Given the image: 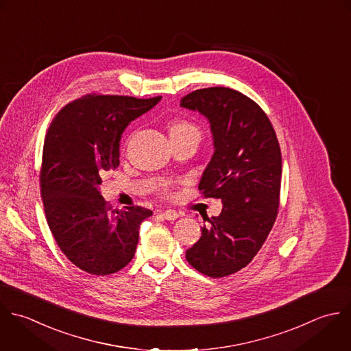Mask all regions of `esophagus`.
Masks as SVG:
<instances>
[{"label":"esophagus","mask_w":351,"mask_h":351,"mask_svg":"<svg viewBox=\"0 0 351 351\" xmlns=\"http://www.w3.org/2000/svg\"><path fill=\"white\" fill-rule=\"evenodd\" d=\"M161 216L165 219V220H169V221H173L179 217V213L176 210H172V209H167L161 213Z\"/></svg>","instance_id":"34e87169"}]
</instances>
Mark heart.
<instances>
[{
  "instance_id": "heart-1",
  "label": "heart",
  "mask_w": 351,
  "mask_h": 351,
  "mask_svg": "<svg viewBox=\"0 0 351 351\" xmlns=\"http://www.w3.org/2000/svg\"><path fill=\"white\" fill-rule=\"evenodd\" d=\"M169 132L171 135H175V134H184V132H195L199 135L198 130L195 125L187 123V121H175L171 128H169Z\"/></svg>"
}]
</instances>
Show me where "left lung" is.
Instances as JSON below:
<instances>
[{"mask_svg": "<svg viewBox=\"0 0 351 351\" xmlns=\"http://www.w3.org/2000/svg\"><path fill=\"white\" fill-rule=\"evenodd\" d=\"M180 106L209 121L213 156L199 190L223 202L219 216L204 219L202 235L186 258L201 274L224 278L254 258L274 227L282 180L279 142L264 110L237 90H195Z\"/></svg>", "mask_w": 351, "mask_h": 351, "instance_id": "1", "label": "left lung"}]
</instances>
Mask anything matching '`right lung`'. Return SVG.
I'll return each instance as SVG.
<instances>
[{
    "mask_svg": "<svg viewBox=\"0 0 351 351\" xmlns=\"http://www.w3.org/2000/svg\"><path fill=\"white\" fill-rule=\"evenodd\" d=\"M161 97L86 95L62 108L45 138L40 193L49 228L66 258L82 271L105 276L134 257L142 221L152 210L110 209L101 176L116 169L127 125Z\"/></svg>",
    "mask_w": 351,
    "mask_h": 351,
    "instance_id": "obj_1",
    "label": "right lung"
}]
</instances>
